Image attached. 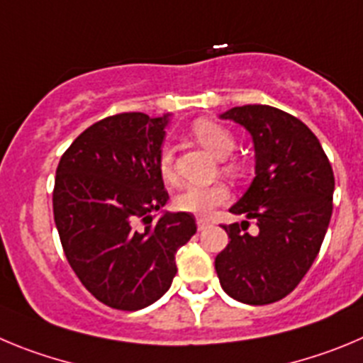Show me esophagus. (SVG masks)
<instances>
[{
	"instance_id": "34e87169",
	"label": "esophagus",
	"mask_w": 363,
	"mask_h": 363,
	"mask_svg": "<svg viewBox=\"0 0 363 363\" xmlns=\"http://www.w3.org/2000/svg\"><path fill=\"white\" fill-rule=\"evenodd\" d=\"M197 228H199V231H204L206 228H210V222L206 220V218L199 217V218H197Z\"/></svg>"
}]
</instances>
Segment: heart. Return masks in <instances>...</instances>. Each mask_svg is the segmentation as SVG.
<instances>
[{
    "label": "heart",
    "instance_id": "obj_1",
    "mask_svg": "<svg viewBox=\"0 0 363 363\" xmlns=\"http://www.w3.org/2000/svg\"><path fill=\"white\" fill-rule=\"evenodd\" d=\"M191 135L197 139L201 146H204L210 153H213L215 157L222 159L230 155L235 148V137L226 126L218 125L215 121L210 119H199L191 125ZM224 172L228 174H237L238 164L235 161H226L222 164ZM157 169L161 177L164 181H174V153L169 150V146H162L157 153ZM230 201V189L224 184L217 182V184L208 186H184V188L175 195L174 202L175 208L186 213L194 215H210L213 208L224 204Z\"/></svg>",
    "mask_w": 363,
    "mask_h": 363
}]
</instances>
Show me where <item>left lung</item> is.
Masks as SVG:
<instances>
[{
	"label": "left lung",
	"mask_w": 363,
	"mask_h": 363,
	"mask_svg": "<svg viewBox=\"0 0 363 363\" xmlns=\"http://www.w3.org/2000/svg\"><path fill=\"white\" fill-rule=\"evenodd\" d=\"M253 137L255 179L230 211L253 218L226 230L230 242L215 259L222 289L242 303L264 306L295 289L318 255L333 213L335 175L315 133L267 104L222 113Z\"/></svg>",
	"instance_id": "8db88e82"
}]
</instances>
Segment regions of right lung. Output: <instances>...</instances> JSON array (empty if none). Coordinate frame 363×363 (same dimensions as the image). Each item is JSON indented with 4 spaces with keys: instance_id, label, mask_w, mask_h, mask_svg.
I'll return each mask as SVG.
<instances>
[{
    "instance_id": "obj_1",
    "label": "right lung",
    "mask_w": 363,
    "mask_h": 363,
    "mask_svg": "<svg viewBox=\"0 0 363 363\" xmlns=\"http://www.w3.org/2000/svg\"><path fill=\"white\" fill-rule=\"evenodd\" d=\"M166 125L168 116L141 112L104 117L68 146L55 172L54 220L68 264L99 302L121 311L168 291L175 253L197 231L184 211L152 220L169 199L157 169Z\"/></svg>"
}]
</instances>
